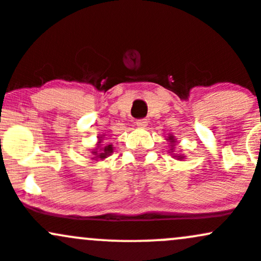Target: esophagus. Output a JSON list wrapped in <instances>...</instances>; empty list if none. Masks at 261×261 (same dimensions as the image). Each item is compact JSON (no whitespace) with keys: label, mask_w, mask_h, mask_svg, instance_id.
<instances>
[{"label":"esophagus","mask_w":261,"mask_h":261,"mask_svg":"<svg viewBox=\"0 0 261 261\" xmlns=\"http://www.w3.org/2000/svg\"><path fill=\"white\" fill-rule=\"evenodd\" d=\"M136 126H139V127H146V126H147V119L136 120Z\"/></svg>","instance_id":"obj_1"}]
</instances>
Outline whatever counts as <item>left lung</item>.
<instances>
[{
    "label": "left lung",
    "mask_w": 261,
    "mask_h": 261,
    "mask_svg": "<svg viewBox=\"0 0 261 261\" xmlns=\"http://www.w3.org/2000/svg\"><path fill=\"white\" fill-rule=\"evenodd\" d=\"M169 140H170V141H171V142H174V138H172V136H170ZM179 158H181V156H179Z\"/></svg>",
    "instance_id": "1"
}]
</instances>
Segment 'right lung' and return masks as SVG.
<instances>
[{
	"mask_svg": "<svg viewBox=\"0 0 261 261\" xmlns=\"http://www.w3.org/2000/svg\"><path fill=\"white\" fill-rule=\"evenodd\" d=\"M98 150H100V151H94L92 153H95V155L97 156V158L105 159L106 156H109L110 153L112 152V150H114V147H112V145H108V146L101 147V149H98Z\"/></svg>",
	"mask_w": 261,
	"mask_h": 261,
	"instance_id": "obj_1",
	"label": "right lung"
}]
</instances>
